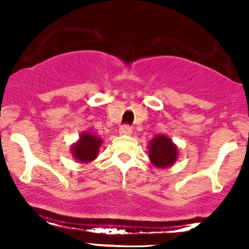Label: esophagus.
I'll list each match as a JSON object with an SVG mask.
<instances>
[{
  "instance_id": "esophagus-1",
  "label": "esophagus",
  "mask_w": 249,
  "mask_h": 249,
  "mask_svg": "<svg viewBox=\"0 0 249 249\" xmlns=\"http://www.w3.org/2000/svg\"><path fill=\"white\" fill-rule=\"evenodd\" d=\"M120 135H123V136L132 135V128L128 126V124H123V126L120 128Z\"/></svg>"
}]
</instances>
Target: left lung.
I'll return each instance as SVG.
<instances>
[{
	"mask_svg": "<svg viewBox=\"0 0 249 249\" xmlns=\"http://www.w3.org/2000/svg\"><path fill=\"white\" fill-rule=\"evenodd\" d=\"M148 155L149 160L156 167L167 168L177 160L178 148L171 138L164 135H158L149 142Z\"/></svg>",
	"mask_w": 249,
	"mask_h": 249,
	"instance_id": "8db88e82",
	"label": "left lung"
}]
</instances>
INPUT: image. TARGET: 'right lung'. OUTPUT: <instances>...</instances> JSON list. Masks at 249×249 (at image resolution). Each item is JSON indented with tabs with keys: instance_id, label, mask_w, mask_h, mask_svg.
<instances>
[{
	"instance_id": "right-lung-1",
	"label": "right lung",
	"mask_w": 249,
	"mask_h": 249,
	"mask_svg": "<svg viewBox=\"0 0 249 249\" xmlns=\"http://www.w3.org/2000/svg\"><path fill=\"white\" fill-rule=\"evenodd\" d=\"M102 144V140L92 133H82L80 140L71 147L72 156L82 163H89L96 160L98 155V149Z\"/></svg>"
}]
</instances>
